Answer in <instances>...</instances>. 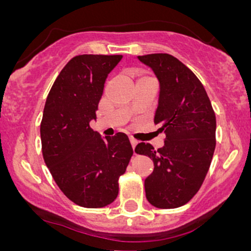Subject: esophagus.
Listing matches in <instances>:
<instances>
[{
  "label": "esophagus",
  "mask_w": 251,
  "mask_h": 251,
  "mask_svg": "<svg viewBox=\"0 0 251 251\" xmlns=\"http://www.w3.org/2000/svg\"><path fill=\"white\" fill-rule=\"evenodd\" d=\"M129 143H131V145H132V149H133V151H134L135 146L138 145V140L133 139V138H129Z\"/></svg>",
  "instance_id": "esophagus-1"
}]
</instances>
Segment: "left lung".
Listing matches in <instances>:
<instances>
[{
    "label": "left lung",
    "instance_id": "obj_1",
    "mask_svg": "<svg viewBox=\"0 0 251 251\" xmlns=\"http://www.w3.org/2000/svg\"><path fill=\"white\" fill-rule=\"evenodd\" d=\"M159 82L154 124L165 132L163 148L140 143L135 153L149 155L153 172L145 179L146 198L159 209L184 205L197 194L216 146V117L197 76L170 54L138 56Z\"/></svg>",
    "mask_w": 251,
    "mask_h": 251
}]
</instances>
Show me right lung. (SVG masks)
Masks as SVG:
<instances>
[{
	"instance_id": "add662e5",
	"label": "right lung",
	"mask_w": 251,
	"mask_h": 251,
	"mask_svg": "<svg viewBox=\"0 0 251 251\" xmlns=\"http://www.w3.org/2000/svg\"><path fill=\"white\" fill-rule=\"evenodd\" d=\"M123 55L73 57L51 87L40 133L46 165L67 198L83 208H103L117 198L118 179L133 154L127 135L101 138L89 126L108 74Z\"/></svg>"
}]
</instances>
